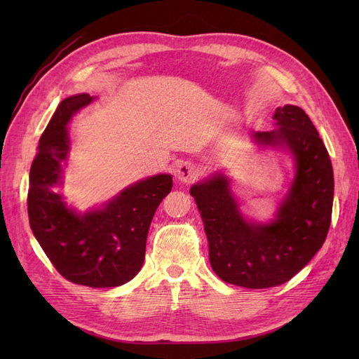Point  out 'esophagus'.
<instances>
[{
    "label": "esophagus",
    "instance_id": "esophagus-1",
    "mask_svg": "<svg viewBox=\"0 0 359 359\" xmlns=\"http://www.w3.org/2000/svg\"><path fill=\"white\" fill-rule=\"evenodd\" d=\"M177 178L182 184H190L198 178V169L196 165L191 161H182L178 165L177 169Z\"/></svg>",
    "mask_w": 359,
    "mask_h": 359
}]
</instances>
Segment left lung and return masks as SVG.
Instances as JSON below:
<instances>
[{"mask_svg":"<svg viewBox=\"0 0 359 359\" xmlns=\"http://www.w3.org/2000/svg\"><path fill=\"white\" fill-rule=\"evenodd\" d=\"M273 118L276 128L253 133L255 142L286 151L295 172L273 220L247 219L229 177L222 172L190 189L214 273L226 283L248 289L289 281L319 252L331 224L334 172L316 127L293 104L277 107Z\"/></svg>","mask_w":359,"mask_h":359,"instance_id":"left-lung-1","label":"left lung"}]
</instances>
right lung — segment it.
I'll return each instance as SVG.
<instances>
[{"mask_svg": "<svg viewBox=\"0 0 359 359\" xmlns=\"http://www.w3.org/2000/svg\"><path fill=\"white\" fill-rule=\"evenodd\" d=\"M94 100L85 93L70 95L50 118L29 169L28 217L36 240L64 278L90 287H115L142 268L149 224L172 190V175L140 180L85 212L69 206L57 191L70 153L67 126Z\"/></svg>", "mask_w": 359, "mask_h": 359, "instance_id": "right-lung-1", "label": "right lung"}]
</instances>
